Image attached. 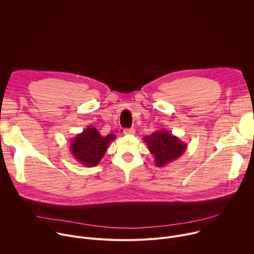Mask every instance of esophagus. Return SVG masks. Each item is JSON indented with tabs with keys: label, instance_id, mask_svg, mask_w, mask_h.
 Returning a JSON list of instances; mask_svg holds the SVG:
<instances>
[{
	"label": "esophagus",
	"instance_id": "1",
	"mask_svg": "<svg viewBox=\"0 0 254 254\" xmlns=\"http://www.w3.org/2000/svg\"><path fill=\"white\" fill-rule=\"evenodd\" d=\"M135 133V130L133 128H130V129H125L123 131V134L124 135H133Z\"/></svg>",
	"mask_w": 254,
	"mask_h": 254
}]
</instances>
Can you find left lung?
<instances>
[{
  "mask_svg": "<svg viewBox=\"0 0 254 254\" xmlns=\"http://www.w3.org/2000/svg\"><path fill=\"white\" fill-rule=\"evenodd\" d=\"M143 140L158 167H163L181 157L188 147L187 143L166 129L157 130L145 136Z\"/></svg>",
  "mask_w": 254,
  "mask_h": 254,
  "instance_id": "8db88e82",
  "label": "left lung"
}]
</instances>
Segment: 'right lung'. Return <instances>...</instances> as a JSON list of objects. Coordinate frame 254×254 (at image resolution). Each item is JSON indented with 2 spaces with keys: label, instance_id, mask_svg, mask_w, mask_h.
Returning <instances> with one entry per match:
<instances>
[{
  "label": "right lung",
  "instance_id": "right-lung-1",
  "mask_svg": "<svg viewBox=\"0 0 254 254\" xmlns=\"http://www.w3.org/2000/svg\"><path fill=\"white\" fill-rule=\"evenodd\" d=\"M115 138L114 134L102 136L94 126H89L71 139L69 150L73 158L80 164L93 167L101 161L110 143Z\"/></svg>",
  "mask_w": 254,
  "mask_h": 254
}]
</instances>
